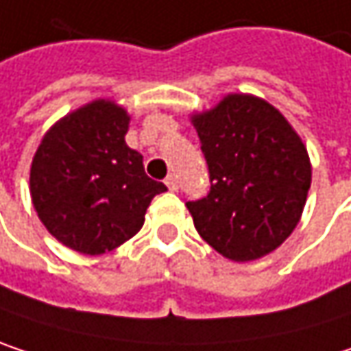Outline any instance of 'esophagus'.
Segmentation results:
<instances>
[{"instance_id":"34e87169","label":"esophagus","mask_w":351,"mask_h":351,"mask_svg":"<svg viewBox=\"0 0 351 351\" xmlns=\"http://www.w3.org/2000/svg\"><path fill=\"white\" fill-rule=\"evenodd\" d=\"M167 186H169V191H178V180H176L175 175H169L167 176Z\"/></svg>"}]
</instances>
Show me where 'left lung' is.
<instances>
[{"label": "left lung", "mask_w": 351, "mask_h": 351, "mask_svg": "<svg viewBox=\"0 0 351 351\" xmlns=\"http://www.w3.org/2000/svg\"><path fill=\"white\" fill-rule=\"evenodd\" d=\"M211 191L186 209L199 236L234 262L258 260L297 228L311 186L301 136L268 101L230 93L191 115Z\"/></svg>", "instance_id": "left-lung-1"}]
</instances>
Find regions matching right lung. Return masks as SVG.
Segmentation results:
<instances>
[{
	"mask_svg": "<svg viewBox=\"0 0 351 351\" xmlns=\"http://www.w3.org/2000/svg\"><path fill=\"white\" fill-rule=\"evenodd\" d=\"M128 128L123 107L95 99L60 117L36 150L30 195L38 219L75 252L99 256L128 242L154 195L167 191L125 144Z\"/></svg>",
	"mask_w": 351,
	"mask_h": 351,
	"instance_id": "1",
	"label": "right lung"
}]
</instances>
